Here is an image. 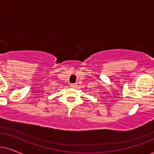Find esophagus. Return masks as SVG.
Here are the masks:
<instances>
[{
    "mask_svg": "<svg viewBox=\"0 0 154 154\" xmlns=\"http://www.w3.org/2000/svg\"><path fill=\"white\" fill-rule=\"evenodd\" d=\"M70 87H71L72 88H75V87H77V85H76V84H71Z\"/></svg>",
    "mask_w": 154,
    "mask_h": 154,
    "instance_id": "1",
    "label": "esophagus"
}]
</instances>
